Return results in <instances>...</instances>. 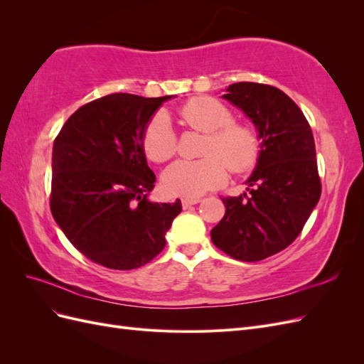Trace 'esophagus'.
Wrapping results in <instances>:
<instances>
[{"mask_svg":"<svg viewBox=\"0 0 364 364\" xmlns=\"http://www.w3.org/2000/svg\"><path fill=\"white\" fill-rule=\"evenodd\" d=\"M199 202H200V199H197V197H186V199H182V206L186 209V208H190V206L199 203Z\"/></svg>","mask_w":364,"mask_h":364,"instance_id":"esophagus-1","label":"esophagus"}]
</instances>
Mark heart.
I'll return each mask as SVG.
<instances>
[{"label":"heart","mask_w":364,"mask_h":364,"mask_svg":"<svg viewBox=\"0 0 364 364\" xmlns=\"http://www.w3.org/2000/svg\"><path fill=\"white\" fill-rule=\"evenodd\" d=\"M191 129L205 134L200 159L178 161L162 173V188L170 196L199 197L225 185L228 167L243 174L257 167L261 155L258 132L235 123L230 109L208 95L193 97L179 109ZM142 150L153 162H167L178 150V135L168 117L158 112L147 123L141 138Z\"/></svg>","instance_id":"heart-1"}]
</instances>
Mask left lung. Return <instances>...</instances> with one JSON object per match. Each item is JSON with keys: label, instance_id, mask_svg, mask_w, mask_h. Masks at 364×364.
<instances>
[{"label": "left lung", "instance_id": "8db88e82", "mask_svg": "<svg viewBox=\"0 0 364 364\" xmlns=\"http://www.w3.org/2000/svg\"><path fill=\"white\" fill-rule=\"evenodd\" d=\"M226 92L255 124L261 155L247 193L222 199L226 213L211 240L235 259L261 261L293 243L321 199L314 138L299 106L278 87L238 82Z\"/></svg>", "mask_w": 364, "mask_h": 364}]
</instances>
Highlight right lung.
<instances>
[{"label":"right lung","instance_id":"1","mask_svg":"<svg viewBox=\"0 0 364 364\" xmlns=\"http://www.w3.org/2000/svg\"><path fill=\"white\" fill-rule=\"evenodd\" d=\"M168 98H97L77 109L54 139L51 214L77 250L107 269H138L159 255L165 232L182 211L179 199H147L156 176L141 138Z\"/></svg>","mask_w":364,"mask_h":364}]
</instances>
